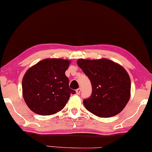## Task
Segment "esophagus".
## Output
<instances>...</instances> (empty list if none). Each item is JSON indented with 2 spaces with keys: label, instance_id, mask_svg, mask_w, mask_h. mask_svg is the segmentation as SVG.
Instances as JSON below:
<instances>
[{
  "label": "esophagus",
  "instance_id": "obj_1",
  "mask_svg": "<svg viewBox=\"0 0 152 152\" xmlns=\"http://www.w3.org/2000/svg\"><path fill=\"white\" fill-rule=\"evenodd\" d=\"M80 92H81V88H78V89H76V94H80Z\"/></svg>",
  "mask_w": 152,
  "mask_h": 152
}]
</instances>
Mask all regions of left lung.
Segmentation results:
<instances>
[{
  "label": "left lung",
  "instance_id": "8db88e82",
  "mask_svg": "<svg viewBox=\"0 0 152 152\" xmlns=\"http://www.w3.org/2000/svg\"><path fill=\"white\" fill-rule=\"evenodd\" d=\"M77 64L91 83V95L83 100L86 109L100 117H111L121 112L130 99L131 80L126 71L106 58H81Z\"/></svg>",
  "mask_w": 152,
  "mask_h": 152
}]
</instances>
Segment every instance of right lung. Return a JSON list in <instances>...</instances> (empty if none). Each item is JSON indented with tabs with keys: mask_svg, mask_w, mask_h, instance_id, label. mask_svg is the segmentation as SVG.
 <instances>
[{
	"mask_svg": "<svg viewBox=\"0 0 152 152\" xmlns=\"http://www.w3.org/2000/svg\"><path fill=\"white\" fill-rule=\"evenodd\" d=\"M71 61L61 58H46L33 66L22 81L23 96L34 113L51 115L64 109L71 94L69 80L65 75Z\"/></svg>",
	"mask_w": 152,
	"mask_h": 152,
	"instance_id": "obj_1",
	"label": "right lung"
}]
</instances>
